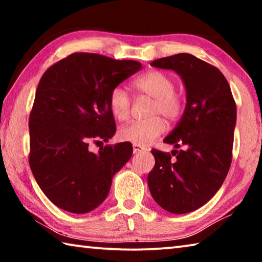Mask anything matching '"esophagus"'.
Segmentation results:
<instances>
[{
	"label": "esophagus",
	"instance_id": "obj_1",
	"mask_svg": "<svg viewBox=\"0 0 262 262\" xmlns=\"http://www.w3.org/2000/svg\"><path fill=\"white\" fill-rule=\"evenodd\" d=\"M144 148L141 147L139 144H133V152L137 154V152H141V151H144Z\"/></svg>",
	"mask_w": 262,
	"mask_h": 262
}]
</instances>
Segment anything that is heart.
Here are the masks:
<instances>
[{"label":"heart","instance_id":"b5f03b06","mask_svg":"<svg viewBox=\"0 0 262 262\" xmlns=\"http://www.w3.org/2000/svg\"><path fill=\"white\" fill-rule=\"evenodd\" d=\"M133 85L139 94L154 99L149 113L151 119L129 122L120 128L118 137L123 142L143 147L151 143L165 130V122L159 117L168 122H173L180 117L184 110V98L174 89V78L163 70H150L136 78ZM107 104L111 113L118 121H125L129 117L132 99L122 86H114L110 91Z\"/></svg>","mask_w":262,"mask_h":262}]
</instances>
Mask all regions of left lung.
Returning a JSON list of instances; mask_svg holds the SVG:
<instances>
[{
	"instance_id": "left-lung-1",
	"label": "left lung",
	"mask_w": 262,
	"mask_h": 262,
	"mask_svg": "<svg viewBox=\"0 0 262 262\" xmlns=\"http://www.w3.org/2000/svg\"><path fill=\"white\" fill-rule=\"evenodd\" d=\"M151 66L180 75L187 104L178 125L164 139L165 143L185 149H174L171 154L152 149L155 166L148 174V186L163 209L186 214L209 201L228 174L236 103L224 75L192 54L162 57Z\"/></svg>"
}]
</instances>
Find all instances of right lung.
Returning a JSON list of instances; mask_svg holds the SVG:
<instances>
[{"mask_svg":"<svg viewBox=\"0 0 262 262\" xmlns=\"http://www.w3.org/2000/svg\"><path fill=\"white\" fill-rule=\"evenodd\" d=\"M141 68L137 61L73 53L43 73L29 119V163L56 207L73 214L94 210L108 195L113 176L129 161L128 142L107 144L98 154L89 144L114 135L108 94Z\"/></svg>","mask_w":262,"mask_h":262,"instance_id":"right-lung-1","label":"right lung"}]
</instances>
